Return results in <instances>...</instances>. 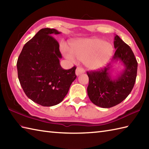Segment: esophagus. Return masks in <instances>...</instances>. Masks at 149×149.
I'll return each mask as SVG.
<instances>
[{
	"label": "esophagus",
	"instance_id": "obj_1",
	"mask_svg": "<svg viewBox=\"0 0 149 149\" xmlns=\"http://www.w3.org/2000/svg\"><path fill=\"white\" fill-rule=\"evenodd\" d=\"M84 69L83 68L79 67V66L77 67L76 68V70H75V74H76V75H77V76H78V75L82 74H84Z\"/></svg>",
	"mask_w": 149,
	"mask_h": 149
}]
</instances>
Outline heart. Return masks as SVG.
I'll use <instances>...</instances> for the list:
<instances>
[{"label": "heart", "mask_w": 149, "mask_h": 149, "mask_svg": "<svg viewBox=\"0 0 149 149\" xmlns=\"http://www.w3.org/2000/svg\"><path fill=\"white\" fill-rule=\"evenodd\" d=\"M68 51L63 49L66 58H75L84 63L86 68L97 70L102 68L109 61L113 52L111 44L97 38H83L70 43Z\"/></svg>", "instance_id": "heart-1"}]
</instances>
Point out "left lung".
<instances>
[{"label":"left lung","instance_id":"left-lung-1","mask_svg":"<svg viewBox=\"0 0 149 149\" xmlns=\"http://www.w3.org/2000/svg\"><path fill=\"white\" fill-rule=\"evenodd\" d=\"M116 51L112 62H121L124 69L116 77H112L111 63L98 71L87 72L89 84L87 92L95 105L109 108L122 102L131 92L137 75L138 63L131 47L116 35L114 38Z\"/></svg>","mask_w":149,"mask_h":149}]
</instances>
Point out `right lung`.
<instances>
[{
  "label": "right lung",
  "mask_w": 149,
  "mask_h": 149,
  "mask_svg": "<svg viewBox=\"0 0 149 149\" xmlns=\"http://www.w3.org/2000/svg\"><path fill=\"white\" fill-rule=\"evenodd\" d=\"M61 33L44 28L27 42L22 50L17 63L18 77L27 97L42 106L60 103L76 79L74 66L63 69L59 45L52 36Z\"/></svg>",
  "instance_id": "obj_1"
}]
</instances>
